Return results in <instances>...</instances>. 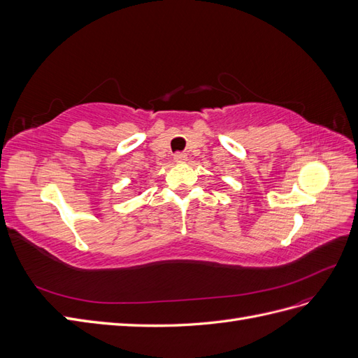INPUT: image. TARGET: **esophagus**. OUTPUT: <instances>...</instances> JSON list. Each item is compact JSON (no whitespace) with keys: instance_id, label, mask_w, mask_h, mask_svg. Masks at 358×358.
I'll use <instances>...</instances> for the list:
<instances>
[{"instance_id":"obj_1","label":"esophagus","mask_w":358,"mask_h":358,"mask_svg":"<svg viewBox=\"0 0 358 358\" xmlns=\"http://www.w3.org/2000/svg\"><path fill=\"white\" fill-rule=\"evenodd\" d=\"M173 159H175L176 162H183V161H187V154L185 152H176L175 155H173Z\"/></svg>"}]
</instances>
